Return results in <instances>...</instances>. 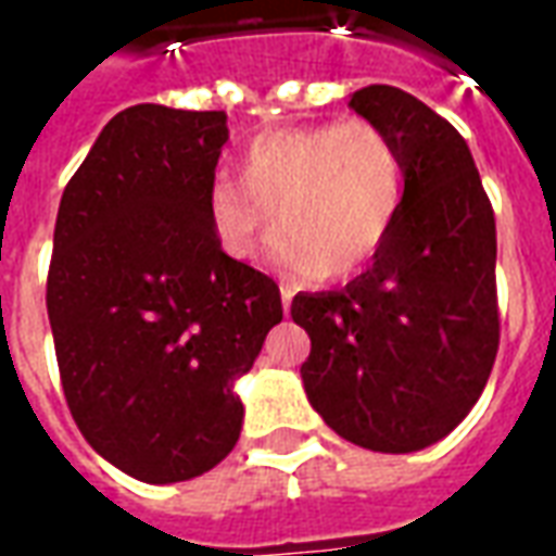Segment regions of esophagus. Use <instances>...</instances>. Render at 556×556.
I'll return each instance as SVG.
<instances>
[{"instance_id": "esophagus-1", "label": "esophagus", "mask_w": 556, "mask_h": 556, "mask_svg": "<svg viewBox=\"0 0 556 556\" xmlns=\"http://www.w3.org/2000/svg\"><path fill=\"white\" fill-rule=\"evenodd\" d=\"M279 294H282V309H289L291 298H294V289H291V282H279Z\"/></svg>"}]
</instances>
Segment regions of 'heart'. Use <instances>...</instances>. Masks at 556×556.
I'll return each mask as SVG.
<instances>
[{
  "instance_id": "b5f03b06",
  "label": "heart",
  "mask_w": 556,
  "mask_h": 556,
  "mask_svg": "<svg viewBox=\"0 0 556 556\" xmlns=\"http://www.w3.org/2000/svg\"><path fill=\"white\" fill-rule=\"evenodd\" d=\"M238 178L207 190L223 250L253 258L274 229V258L298 277H351L381 253L405 195L396 139L369 118L277 127L247 142Z\"/></svg>"
}]
</instances>
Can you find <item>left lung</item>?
Returning <instances> with one entry per match:
<instances>
[{
    "label": "left lung",
    "instance_id": "8db88e82",
    "mask_svg": "<svg viewBox=\"0 0 556 556\" xmlns=\"http://www.w3.org/2000/svg\"><path fill=\"white\" fill-rule=\"evenodd\" d=\"M351 110L396 139L405 195L366 274L294 294L291 318L313 342L301 378L339 438L417 453L470 414L497 357L494 211L462 134L414 94L366 86Z\"/></svg>",
    "mask_w": 556,
    "mask_h": 556
}]
</instances>
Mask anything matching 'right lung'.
Segmentation results:
<instances>
[{"instance_id":"add662e5","label":"right lung","mask_w":556,"mask_h":556,"mask_svg":"<svg viewBox=\"0 0 556 556\" xmlns=\"http://www.w3.org/2000/svg\"><path fill=\"white\" fill-rule=\"evenodd\" d=\"M226 113L127 106L67 181L47 313L71 417L110 465L166 485L241 438L235 378L282 321L277 282L223 253L211 217Z\"/></svg>"}]
</instances>
